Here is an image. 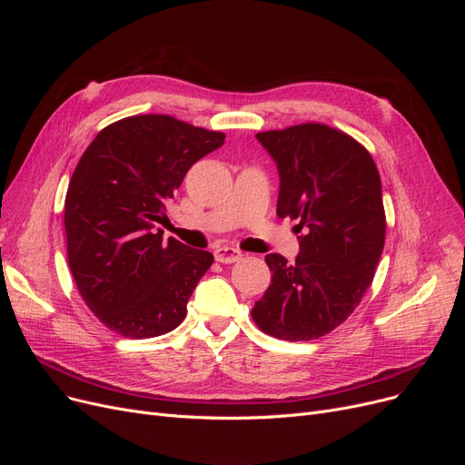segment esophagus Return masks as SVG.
<instances>
[{
  "instance_id": "34e87169",
  "label": "esophagus",
  "mask_w": 465,
  "mask_h": 465,
  "mask_svg": "<svg viewBox=\"0 0 465 465\" xmlns=\"http://www.w3.org/2000/svg\"><path fill=\"white\" fill-rule=\"evenodd\" d=\"M214 258L220 263H233V262H239L242 258V252L235 247H218L214 251Z\"/></svg>"
}]
</instances>
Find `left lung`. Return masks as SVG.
I'll return each mask as SVG.
<instances>
[{"mask_svg": "<svg viewBox=\"0 0 465 465\" xmlns=\"http://www.w3.org/2000/svg\"><path fill=\"white\" fill-rule=\"evenodd\" d=\"M277 163V214L298 220L294 263L267 254L272 284L252 309L258 328L277 339L330 333L361 302L384 247L382 188L371 154L324 124L256 134Z\"/></svg>", "mask_w": 465, "mask_h": 465, "instance_id": "8db88e82", "label": "left lung"}]
</instances>
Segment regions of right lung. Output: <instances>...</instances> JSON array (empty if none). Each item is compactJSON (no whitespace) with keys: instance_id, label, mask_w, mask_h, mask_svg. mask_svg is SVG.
Returning a JSON list of instances; mask_svg holds the SVG:
<instances>
[{"instance_id":"add662e5","label":"right lung","mask_w":465,"mask_h":465,"mask_svg":"<svg viewBox=\"0 0 465 465\" xmlns=\"http://www.w3.org/2000/svg\"><path fill=\"white\" fill-rule=\"evenodd\" d=\"M226 135L167 114L113 122L73 171L64 209L67 262L88 309L109 330L146 339L175 330L214 262L156 228L186 171Z\"/></svg>"}]
</instances>
